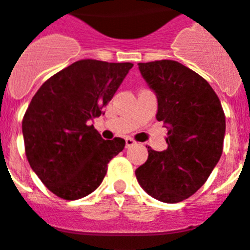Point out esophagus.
Returning <instances> with one entry per match:
<instances>
[{
    "mask_svg": "<svg viewBox=\"0 0 250 250\" xmlns=\"http://www.w3.org/2000/svg\"><path fill=\"white\" fill-rule=\"evenodd\" d=\"M136 144V141L131 139V137H127L125 139V148H129V146H133V145Z\"/></svg>",
    "mask_w": 250,
    "mask_h": 250,
    "instance_id": "1",
    "label": "esophagus"
}]
</instances>
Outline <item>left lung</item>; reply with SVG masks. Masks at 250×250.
I'll return each mask as SVG.
<instances>
[{"mask_svg":"<svg viewBox=\"0 0 250 250\" xmlns=\"http://www.w3.org/2000/svg\"><path fill=\"white\" fill-rule=\"evenodd\" d=\"M139 70L157 96V121L168 132L166 150L148 146V160L136 168V179L158 201L180 202L204 186L221 158L225 113L210 84L184 64L162 60L139 63Z\"/></svg>","mask_w":250,"mask_h":250,"instance_id":"1","label":"left lung"}]
</instances>
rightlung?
<instances>
[{"instance_id": "add662e5", "label": "right lung", "mask_w": 250, "mask_h": 250, "mask_svg": "<svg viewBox=\"0 0 250 250\" xmlns=\"http://www.w3.org/2000/svg\"><path fill=\"white\" fill-rule=\"evenodd\" d=\"M132 66L78 61L33 96L21 122L25 156L58 197L79 200L92 193L105 178L110 160L125 148L123 139L104 140L89 122L101 115Z\"/></svg>"}]
</instances>
